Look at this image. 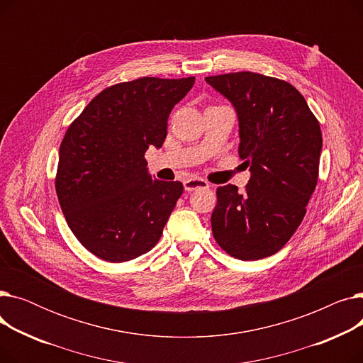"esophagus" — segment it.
<instances>
[{"mask_svg": "<svg viewBox=\"0 0 363 363\" xmlns=\"http://www.w3.org/2000/svg\"><path fill=\"white\" fill-rule=\"evenodd\" d=\"M184 188L185 191H196V189H206L208 188V182L201 179V178H188L184 181Z\"/></svg>", "mask_w": 363, "mask_h": 363, "instance_id": "1", "label": "esophagus"}]
</instances>
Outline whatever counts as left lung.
<instances>
[{
  "label": "left lung",
  "mask_w": 363,
  "mask_h": 363,
  "mask_svg": "<svg viewBox=\"0 0 363 363\" xmlns=\"http://www.w3.org/2000/svg\"><path fill=\"white\" fill-rule=\"evenodd\" d=\"M238 114V155L252 177L244 191L216 189L212 233L240 260L279 252L306 215L319 177L322 133L303 95L289 82L253 72L207 76Z\"/></svg>",
  "instance_id": "left-lung-1"
}]
</instances>
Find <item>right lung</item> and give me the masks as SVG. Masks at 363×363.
<instances>
[{"label": "right lung", "mask_w": 363, "mask_h": 363, "mask_svg": "<svg viewBox=\"0 0 363 363\" xmlns=\"http://www.w3.org/2000/svg\"><path fill=\"white\" fill-rule=\"evenodd\" d=\"M196 78H140L103 89L67 128L55 193L74 237L97 257L121 263L157 244L184 191L151 179L144 157L164 143L167 118Z\"/></svg>", "instance_id": "right-lung-1"}]
</instances>
